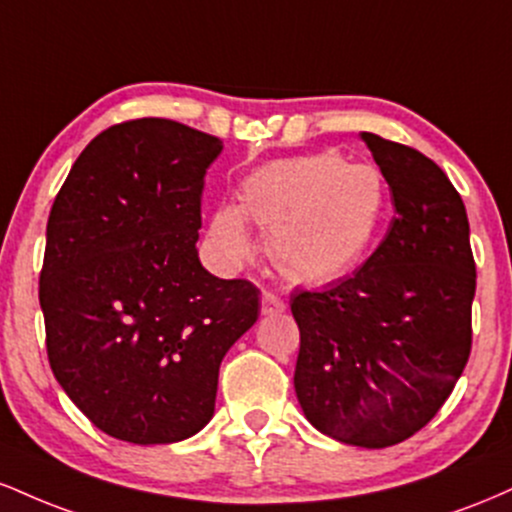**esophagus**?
<instances>
[{
    "label": "esophagus",
    "instance_id": "obj_1",
    "mask_svg": "<svg viewBox=\"0 0 512 512\" xmlns=\"http://www.w3.org/2000/svg\"><path fill=\"white\" fill-rule=\"evenodd\" d=\"M262 315H281L286 310V303L281 301L279 296H274V293L264 291L262 293V305H260Z\"/></svg>",
    "mask_w": 512,
    "mask_h": 512
}]
</instances>
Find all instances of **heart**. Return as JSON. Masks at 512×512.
I'll list each match as a JSON object with an SVG mask.
<instances>
[{
	"instance_id": "b5f03b06",
	"label": "heart",
	"mask_w": 512,
	"mask_h": 512,
	"mask_svg": "<svg viewBox=\"0 0 512 512\" xmlns=\"http://www.w3.org/2000/svg\"><path fill=\"white\" fill-rule=\"evenodd\" d=\"M387 209L383 173L339 151L279 158L240 182L238 204L209 219L211 248L228 264L255 252L248 221L264 231L272 267L291 284L322 286L366 260Z\"/></svg>"
}]
</instances>
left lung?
Wrapping results in <instances>:
<instances>
[{
    "instance_id": "1",
    "label": "left lung",
    "mask_w": 512,
    "mask_h": 512,
    "mask_svg": "<svg viewBox=\"0 0 512 512\" xmlns=\"http://www.w3.org/2000/svg\"><path fill=\"white\" fill-rule=\"evenodd\" d=\"M397 216L363 267L322 291H296V397L317 431L390 448L421 431L472 351L477 289L462 197L431 158L361 132Z\"/></svg>"
}]
</instances>
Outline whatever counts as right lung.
Returning a JSON list of instances; mask_svg holds the SVG:
<instances>
[{
  "label": "right lung",
  "mask_w": 512,
  "mask_h": 512,
  "mask_svg": "<svg viewBox=\"0 0 512 512\" xmlns=\"http://www.w3.org/2000/svg\"><path fill=\"white\" fill-rule=\"evenodd\" d=\"M223 142L142 117L81 151L50 209L40 272L50 368L93 426L178 443L214 416L219 366L260 291L197 255L207 168Z\"/></svg>",
  "instance_id": "right-lung-1"
}]
</instances>
